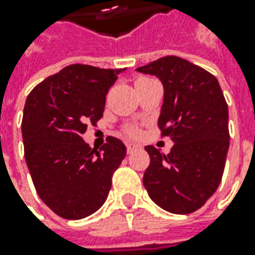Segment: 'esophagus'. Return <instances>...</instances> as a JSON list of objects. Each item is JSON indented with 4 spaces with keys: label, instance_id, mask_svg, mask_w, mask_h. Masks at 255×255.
Wrapping results in <instances>:
<instances>
[{
    "label": "esophagus",
    "instance_id": "obj_1",
    "mask_svg": "<svg viewBox=\"0 0 255 255\" xmlns=\"http://www.w3.org/2000/svg\"><path fill=\"white\" fill-rule=\"evenodd\" d=\"M134 149H137V146H136V144H132V143L126 144V150H128V153H129V154H130V153H132Z\"/></svg>",
    "mask_w": 255,
    "mask_h": 255
}]
</instances>
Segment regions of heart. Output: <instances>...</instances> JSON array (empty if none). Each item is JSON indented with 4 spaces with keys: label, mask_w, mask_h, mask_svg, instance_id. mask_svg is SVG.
<instances>
[{
    "label": "heart",
    "mask_w": 255,
    "mask_h": 255,
    "mask_svg": "<svg viewBox=\"0 0 255 255\" xmlns=\"http://www.w3.org/2000/svg\"><path fill=\"white\" fill-rule=\"evenodd\" d=\"M125 133H126L128 136H130V137H139V136H140V129H139L136 125H129V126H126Z\"/></svg>",
    "instance_id": "heart-1"
}]
</instances>
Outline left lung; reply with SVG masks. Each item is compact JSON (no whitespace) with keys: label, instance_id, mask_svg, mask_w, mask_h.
Segmentation results:
<instances>
[{"label":"left lung","instance_id":"1","mask_svg":"<svg viewBox=\"0 0 255 255\" xmlns=\"http://www.w3.org/2000/svg\"><path fill=\"white\" fill-rule=\"evenodd\" d=\"M137 71L162 81L157 126L174 142L169 154L144 147L150 164L143 184L162 209L189 214L210 199L223 177L230 144L227 102L214 75L180 56H163Z\"/></svg>","mask_w":255,"mask_h":255}]
</instances>
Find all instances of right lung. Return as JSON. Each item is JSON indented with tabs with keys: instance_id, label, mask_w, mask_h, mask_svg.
<instances>
[{
	"instance_id": "obj_1",
	"label": "right lung",
	"mask_w": 255,
	"mask_h": 255,
	"mask_svg": "<svg viewBox=\"0 0 255 255\" xmlns=\"http://www.w3.org/2000/svg\"><path fill=\"white\" fill-rule=\"evenodd\" d=\"M125 71L68 65L26 98L21 123L26 166L41 200L62 219L99 210L126 156L116 137L109 136L99 150L82 139L88 125L102 119L106 93Z\"/></svg>"
}]
</instances>
